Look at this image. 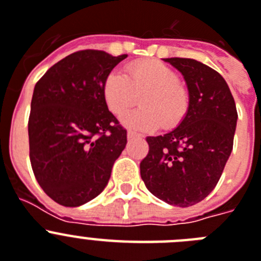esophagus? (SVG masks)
<instances>
[{
    "instance_id": "obj_1",
    "label": "esophagus",
    "mask_w": 261,
    "mask_h": 261,
    "mask_svg": "<svg viewBox=\"0 0 261 261\" xmlns=\"http://www.w3.org/2000/svg\"><path fill=\"white\" fill-rule=\"evenodd\" d=\"M138 137V134L133 133V131H128L127 133V139H135Z\"/></svg>"
}]
</instances>
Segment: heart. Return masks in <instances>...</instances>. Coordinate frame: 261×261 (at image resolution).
I'll return each mask as SVG.
<instances>
[{
	"label": "heart",
	"mask_w": 261,
	"mask_h": 261,
	"mask_svg": "<svg viewBox=\"0 0 261 261\" xmlns=\"http://www.w3.org/2000/svg\"><path fill=\"white\" fill-rule=\"evenodd\" d=\"M103 97L115 115L127 112L140 97L142 108L122 118V124L134 131H151L160 124L172 127L184 118L189 106L177 72L158 60L128 65L124 74L112 72L103 84Z\"/></svg>",
	"instance_id": "1"
}]
</instances>
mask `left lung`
Segmentation results:
<instances>
[{"mask_svg": "<svg viewBox=\"0 0 261 261\" xmlns=\"http://www.w3.org/2000/svg\"><path fill=\"white\" fill-rule=\"evenodd\" d=\"M181 72L189 93L182 121L168 134L147 137L140 163L147 189L169 205L198 203L218 184L232 151L238 113L225 79L193 59H163Z\"/></svg>", "mask_w": 261, "mask_h": 261, "instance_id": "obj_1", "label": "left lung"}]
</instances>
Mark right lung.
<instances>
[{
    "instance_id": "1",
    "label": "right lung",
    "mask_w": 261,
    "mask_h": 261,
    "mask_svg": "<svg viewBox=\"0 0 261 261\" xmlns=\"http://www.w3.org/2000/svg\"><path fill=\"white\" fill-rule=\"evenodd\" d=\"M127 55L85 49L52 65L36 83L29 118L30 162L44 193L76 207L108 185L127 133L109 112L103 84Z\"/></svg>"
}]
</instances>
